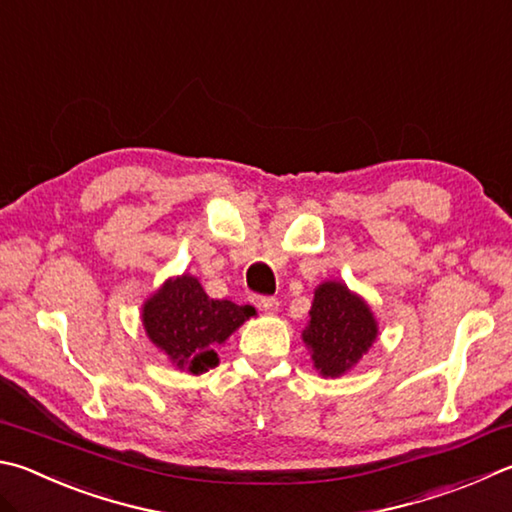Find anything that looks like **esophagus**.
Segmentation results:
<instances>
[{"instance_id": "1", "label": "esophagus", "mask_w": 512, "mask_h": 512, "mask_svg": "<svg viewBox=\"0 0 512 512\" xmlns=\"http://www.w3.org/2000/svg\"><path fill=\"white\" fill-rule=\"evenodd\" d=\"M255 304H257V309L264 313H275L277 306H280V302H277L275 297H257Z\"/></svg>"}]
</instances>
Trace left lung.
<instances>
[{"label": "left lung", "instance_id": "8db88e82", "mask_svg": "<svg viewBox=\"0 0 512 512\" xmlns=\"http://www.w3.org/2000/svg\"><path fill=\"white\" fill-rule=\"evenodd\" d=\"M378 320L367 300L340 280L315 286L302 342L322 378H340L374 347Z\"/></svg>", "mask_w": 512, "mask_h": 512}]
</instances>
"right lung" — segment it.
<instances>
[{
    "label": "right lung",
    "mask_w": 512,
    "mask_h": 512,
    "mask_svg": "<svg viewBox=\"0 0 512 512\" xmlns=\"http://www.w3.org/2000/svg\"><path fill=\"white\" fill-rule=\"evenodd\" d=\"M253 313V306L212 300L197 277L183 273L167 277L147 297L141 322L145 336L172 367L199 376L219 365L217 347Z\"/></svg>",
    "instance_id": "1"
}]
</instances>
